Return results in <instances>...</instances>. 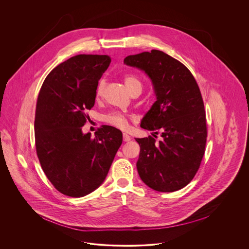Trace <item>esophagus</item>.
I'll return each mask as SVG.
<instances>
[{
	"mask_svg": "<svg viewBox=\"0 0 249 249\" xmlns=\"http://www.w3.org/2000/svg\"><path fill=\"white\" fill-rule=\"evenodd\" d=\"M130 136L127 134V133H123V141L124 142H129V141H130Z\"/></svg>",
	"mask_w": 249,
	"mask_h": 249,
	"instance_id": "esophagus-1",
	"label": "esophagus"
}]
</instances>
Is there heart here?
<instances>
[{
	"mask_svg": "<svg viewBox=\"0 0 249 249\" xmlns=\"http://www.w3.org/2000/svg\"><path fill=\"white\" fill-rule=\"evenodd\" d=\"M124 82H125V85L127 86L128 89L130 90V92L136 88H139V89H142V82L135 75H132V74L125 75ZM105 88H106L105 80H101L98 84L97 88H96L95 96H96L97 100H100L102 98V96L104 94ZM129 118L130 117L128 115H126V114L120 112V111L114 110V111L109 112L107 115H105L104 118H103V120H104V122H106L107 124L110 125V126L119 128L121 130H125L129 127Z\"/></svg>",
	"mask_w": 249,
	"mask_h": 249,
	"instance_id": "1",
	"label": "heart"
}]
</instances>
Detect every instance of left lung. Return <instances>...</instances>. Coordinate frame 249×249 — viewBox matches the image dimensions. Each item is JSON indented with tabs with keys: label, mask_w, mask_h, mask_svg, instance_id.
<instances>
[{
	"label": "left lung",
	"mask_w": 249,
	"mask_h": 249,
	"mask_svg": "<svg viewBox=\"0 0 249 249\" xmlns=\"http://www.w3.org/2000/svg\"><path fill=\"white\" fill-rule=\"evenodd\" d=\"M124 63L145 71L157 96L141 122L154 137L136 138L138 174L157 191L181 190L195 177L205 152L207 125L200 88L182 62L160 50L130 55Z\"/></svg>",
	"instance_id": "left-lung-1"
}]
</instances>
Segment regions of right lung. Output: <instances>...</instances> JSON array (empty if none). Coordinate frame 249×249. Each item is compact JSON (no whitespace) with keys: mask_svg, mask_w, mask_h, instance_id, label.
Segmentation results:
<instances>
[{"mask_svg":"<svg viewBox=\"0 0 249 249\" xmlns=\"http://www.w3.org/2000/svg\"><path fill=\"white\" fill-rule=\"evenodd\" d=\"M110 62L108 55L73 56L48 73L39 91L36 153L48 180L66 196L83 197L96 190L122 143V132L112 126L103 125L94 137L82 133Z\"/></svg>","mask_w":249,"mask_h":249,"instance_id":"obj_1","label":"right lung"}]
</instances>
